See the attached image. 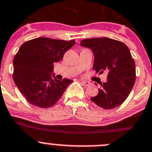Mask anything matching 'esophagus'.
Instances as JSON below:
<instances>
[{"mask_svg": "<svg viewBox=\"0 0 152 152\" xmlns=\"http://www.w3.org/2000/svg\"><path fill=\"white\" fill-rule=\"evenodd\" d=\"M81 83L83 85H84V86H89V84H90V83H89V81H81Z\"/></svg>", "mask_w": 152, "mask_h": 152, "instance_id": "esophagus-1", "label": "esophagus"}]
</instances>
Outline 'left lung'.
Returning <instances> with one entry per match:
<instances>
[{"label": "left lung", "instance_id": "1", "mask_svg": "<svg viewBox=\"0 0 152 152\" xmlns=\"http://www.w3.org/2000/svg\"><path fill=\"white\" fill-rule=\"evenodd\" d=\"M80 45L93 51L95 72H108L107 80L101 84L98 95L91 98L92 102L104 110L113 109L122 104L136 80L135 63L128 46L107 37L86 39L80 42Z\"/></svg>", "mask_w": 152, "mask_h": 152}]
</instances>
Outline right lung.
I'll list each match as a JSON object with an SVG mask.
<instances>
[{"label": "right lung", "instance_id": "add662e5", "mask_svg": "<svg viewBox=\"0 0 152 152\" xmlns=\"http://www.w3.org/2000/svg\"><path fill=\"white\" fill-rule=\"evenodd\" d=\"M75 44V39L39 37L21 45L13 60V80L29 103L49 108L58 102L72 80L51 78L50 72Z\"/></svg>", "mask_w": 152, "mask_h": 152}]
</instances>
